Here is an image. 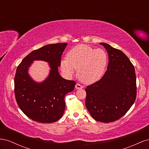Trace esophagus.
<instances>
[{
  "label": "esophagus",
  "mask_w": 149,
  "mask_h": 149,
  "mask_svg": "<svg viewBox=\"0 0 149 149\" xmlns=\"http://www.w3.org/2000/svg\"><path fill=\"white\" fill-rule=\"evenodd\" d=\"M75 88L77 89H83V86L81 85H80L79 84H76L75 86Z\"/></svg>",
  "instance_id": "34e87169"
}]
</instances>
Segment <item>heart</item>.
<instances>
[{
    "label": "heart",
    "mask_w": 149,
    "mask_h": 149,
    "mask_svg": "<svg viewBox=\"0 0 149 149\" xmlns=\"http://www.w3.org/2000/svg\"><path fill=\"white\" fill-rule=\"evenodd\" d=\"M107 64V55L102 49L79 45L69 51L67 58L61 61V70L68 76L78 70L80 81L86 84L97 81L102 76Z\"/></svg>",
    "instance_id": "obj_1"
}]
</instances>
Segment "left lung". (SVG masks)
I'll return each mask as SVG.
<instances>
[{"instance_id": "1", "label": "left lung", "mask_w": 149, "mask_h": 149, "mask_svg": "<svg viewBox=\"0 0 149 149\" xmlns=\"http://www.w3.org/2000/svg\"><path fill=\"white\" fill-rule=\"evenodd\" d=\"M109 56L107 69L102 78L85 89V104L93 118L108 123L119 119L136 98V76L128 57L109 44L100 43Z\"/></svg>"}]
</instances>
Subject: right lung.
<instances>
[{"mask_svg":"<svg viewBox=\"0 0 149 149\" xmlns=\"http://www.w3.org/2000/svg\"><path fill=\"white\" fill-rule=\"evenodd\" d=\"M68 43L49 44L31 52L18 66L14 79L15 96L20 109L35 121L52 123L59 120L65 109V96L73 91L76 82L63 78L58 72L61 57ZM49 63L48 77L37 83L28 74V68L33 61Z\"/></svg>","mask_w":149,"mask_h":149,"instance_id":"add662e5","label":"right lung"}]
</instances>
